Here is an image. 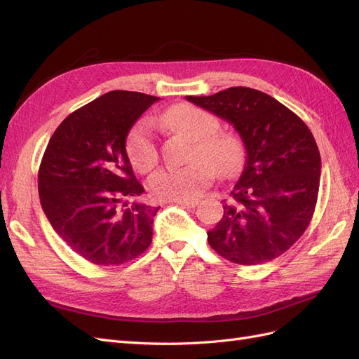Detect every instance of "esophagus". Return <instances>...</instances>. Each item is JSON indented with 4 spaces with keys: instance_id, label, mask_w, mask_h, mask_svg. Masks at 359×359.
I'll return each mask as SVG.
<instances>
[{
    "instance_id": "1",
    "label": "esophagus",
    "mask_w": 359,
    "mask_h": 359,
    "mask_svg": "<svg viewBox=\"0 0 359 359\" xmlns=\"http://www.w3.org/2000/svg\"><path fill=\"white\" fill-rule=\"evenodd\" d=\"M177 203L184 206V208H194V206H198L199 201H177Z\"/></svg>"
}]
</instances>
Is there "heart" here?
Returning <instances> with one entry per match:
<instances>
[{
	"label": "heart",
	"instance_id": "obj_1",
	"mask_svg": "<svg viewBox=\"0 0 359 359\" xmlns=\"http://www.w3.org/2000/svg\"><path fill=\"white\" fill-rule=\"evenodd\" d=\"M160 123L194 140L191 158L182 168L157 170L148 186L156 198L163 201H194L214 175L231 178L240 173L245 161L243 140L231 133L215 132L219 119L198 106L180 103L160 115ZM126 151L137 172H149L158 161L154 126L144 118L132 127L127 136Z\"/></svg>",
	"mask_w": 359,
	"mask_h": 359
}]
</instances>
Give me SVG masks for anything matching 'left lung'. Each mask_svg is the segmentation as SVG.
I'll use <instances>...</instances> for the list:
<instances>
[{
	"instance_id": "1",
	"label": "left lung",
	"mask_w": 359,
	"mask_h": 359,
	"mask_svg": "<svg viewBox=\"0 0 359 359\" xmlns=\"http://www.w3.org/2000/svg\"><path fill=\"white\" fill-rule=\"evenodd\" d=\"M186 99L232 124L247 154L222 220L208 231L210 245L240 265L283 255L306 232L318 201L320 154L310 128L274 97L247 86Z\"/></svg>"
}]
</instances>
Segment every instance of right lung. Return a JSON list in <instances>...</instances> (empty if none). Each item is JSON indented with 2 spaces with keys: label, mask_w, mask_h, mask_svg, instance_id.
<instances>
[{
  "label": "right lung",
  "mask_w": 359,
  "mask_h": 359,
  "mask_svg": "<svg viewBox=\"0 0 359 359\" xmlns=\"http://www.w3.org/2000/svg\"><path fill=\"white\" fill-rule=\"evenodd\" d=\"M154 95L109 91L70 114L52 135L39 169V196L50 226L74 253L121 265L153 241L157 206L127 199L144 193L126 139Z\"/></svg>",
  "instance_id": "add662e5"
}]
</instances>
